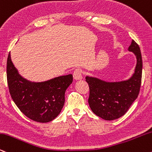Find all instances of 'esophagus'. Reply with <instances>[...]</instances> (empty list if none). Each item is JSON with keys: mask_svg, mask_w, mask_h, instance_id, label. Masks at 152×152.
Segmentation results:
<instances>
[{"mask_svg": "<svg viewBox=\"0 0 152 152\" xmlns=\"http://www.w3.org/2000/svg\"><path fill=\"white\" fill-rule=\"evenodd\" d=\"M73 76H74V79L76 80H79L83 79V73L82 70L80 69H76L73 73Z\"/></svg>", "mask_w": 152, "mask_h": 152, "instance_id": "esophagus-1", "label": "esophagus"}]
</instances>
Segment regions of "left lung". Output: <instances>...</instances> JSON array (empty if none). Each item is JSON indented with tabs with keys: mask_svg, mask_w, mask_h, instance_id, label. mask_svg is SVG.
<instances>
[{
	"mask_svg": "<svg viewBox=\"0 0 152 152\" xmlns=\"http://www.w3.org/2000/svg\"><path fill=\"white\" fill-rule=\"evenodd\" d=\"M128 50L132 52L137 59L134 72L128 80L107 82L94 77H85L90 87V107L96 115L105 120H114L124 115L140 92L142 73L140 48L132 40Z\"/></svg>",
	"mask_w": 152,
	"mask_h": 152,
	"instance_id": "obj_1",
	"label": "left lung"
}]
</instances>
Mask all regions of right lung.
<instances>
[{
	"label": "right lung",
	"mask_w": 152,
	"mask_h": 152,
	"mask_svg": "<svg viewBox=\"0 0 152 152\" xmlns=\"http://www.w3.org/2000/svg\"><path fill=\"white\" fill-rule=\"evenodd\" d=\"M72 75L31 82L19 74L10 58L7 60V80L12 100L26 117L37 122H51L65 104V91L72 83Z\"/></svg>",
	"instance_id": "add662e5"
}]
</instances>
